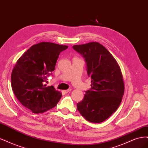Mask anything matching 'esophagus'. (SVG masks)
<instances>
[{"instance_id": "obj_1", "label": "esophagus", "mask_w": 148, "mask_h": 148, "mask_svg": "<svg viewBox=\"0 0 148 148\" xmlns=\"http://www.w3.org/2000/svg\"><path fill=\"white\" fill-rule=\"evenodd\" d=\"M71 89H68V90H63V92L64 93H68L69 92H70L71 91Z\"/></svg>"}]
</instances>
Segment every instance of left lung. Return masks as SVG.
<instances>
[{
    "mask_svg": "<svg viewBox=\"0 0 148 148\" xmlns=\"http://www.w3.org/2000/svg\"><path fill=\"white\" fill-rule=\"evenodd\" d=\"M73 47L85 58L87 74L92 79V87L77 104V110L88 122H102L117 110L122 101L124 82L121 68L110 52L98 42Z\"/></svg>",
    "mask_w": 148,
    "mask_h": 148,
    "instance_id": "8db88e82",
    "label": "left lung"
}]
</instances>
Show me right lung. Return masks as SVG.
Segmentation results:
<instances>
[{
	"instance_id": "right-lung-1",
	"label": "right lung",
	"mask_w": 148,
	"mask_h": 148,
	"mask_svg": "<svg viewBox=\"0 0 148 148\" xmlns=\"http://www.w3.org/2000/svg\"><path fill=\"white\" fill-rule=\"evenodd\" d=\"M68 48L48 42L31 47L16 62L11 75L14 94L23 105L36 114L43 113L56 106L62 94L53 86L44 85L55 70L62 51Z\"/></svg>"
}]
</instances>
